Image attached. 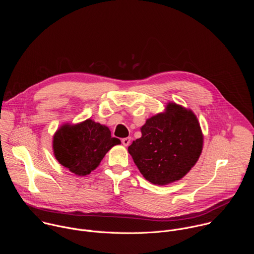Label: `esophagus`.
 I'll list each match as a JSON object with an SVG mask.
<instances>
[{
	"label": "esophagus",
	"mask_w": 254,
	"mask_h": 254,
	"mask_svg": "<svg viewBox=\"0 0 254 254\" xmlns=\"http://www.w3.org/2000/svg\"><path fill=\"white\" fill-rule=\"evenodd\" d=\"M130 137L128 136V137H125V138H123L122 139V142H123V144H124V146L125 147H127L128 146V144H129V142H130Z\"/></svg>",
	"instance_id": "obj_1"
}]
</instances>
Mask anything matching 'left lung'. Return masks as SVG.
Returning <instances> with one entry per match:
<instances>
[{
	"label": "left lung",
	"mask_w": 254,
	"mask_h": 254,
	"mask_svg": "<svg viewBox=\"0 0 254 254\" xmlns=\"http://www.w3.org/2000/svg\"><path fill=\"white\" fill-rule=\"evenodd\" d=\"M140 131L128 153L141 175L155 185L182 179L202 153L203 134L196 116L175 102L147 120Z\"/></svg>",
	"instance_id": "obj_1"
}]
</instances>
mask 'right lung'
I'll return each instance as SVG.
<instances>
[{
    "label": "right lung",
    "instance_id": "add662e5",
    "mask_svg": "<svg viewBox=\"0 0 254 254\" xmlns=\"http://www.w3.org/2000/svg\"><path fill=\"white\" fill-rule=\"evenodd\" d=\"M121 140L112 137L110 128L90 119L77 125H63L53 136L56 160L77 176L95 170L105 154Z\"/></svg>",
    "mask_w": 254,
    "mask_h": 254
}]
</instances>
